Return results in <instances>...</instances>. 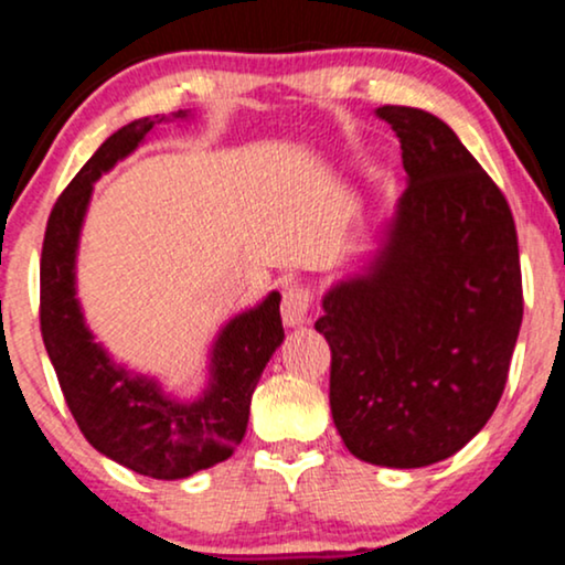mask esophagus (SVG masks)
Here are the masks:
<instances>
[{
	"instance_id": "1",
	"label": "esophagus",
	"mask_w": 565,
	"mask_h": 565,
	"mask_svg": "<svg viewBox=\"0 0 565 565\" xmlns=\"http://www.w3.org/2000/svg\"><path fill=\"white\" fill-rule=\"evenodd\" d=\"M309 306H311V290L301 282H290L282 294V322L288 327H301L309 322Z\"/></svg>"
}]
</instances>
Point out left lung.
Segmentation results:
<instances>
[{
	"label": "left lung",
	"instance_id": "8db88e82",
	"mask_svg": "<svg viewBox=\"0 0 565 565\" xmlns=\"http://www.w3.org/2000/svg\"><path fill=\"white\" fill-rule=\"evenodd\" d=\"M408 188L361 275L327 290L330 408L361 461L419 469L484 427L505 390L524 296L516 225L440 117L380 107Z\"/></svg>",
	"mask_w": 565,
	"mask_h": 565
}]
</instances>
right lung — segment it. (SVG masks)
<instances>
[{"instance_id":"add662e5","label":"right lung","mask_w":565,"mask_h":565,"mask_svg":"<svg viewBox=\"0 0 565 565\" xmlns=\"http://www.w3.org/2000/svg\"><path fill=\"white\" fill-rule=\"evenodd\" d=\"M175 113L172 120H188ZM164 117H141L104 141L70 180L46 222L41 248V335L70 414L102 456L151 479H185L225 461L248 427L250 395L282 343L280 294L222 327L209 351V385L178 401L154 377L130 372L96 343L75 288V259L94 183L134 154Z\"/></svg>"}]
</instances>
